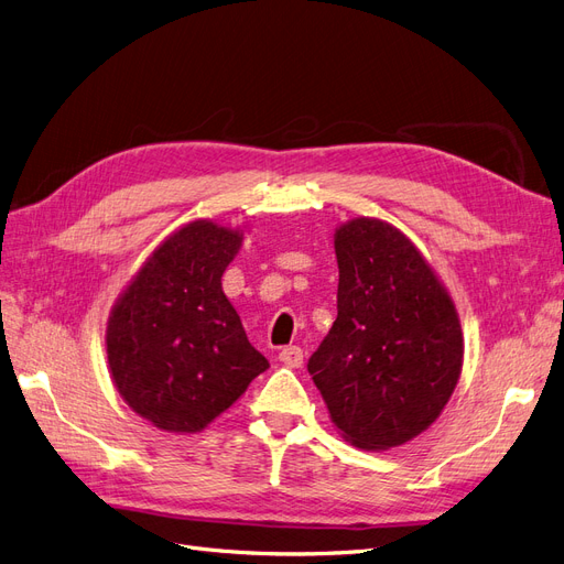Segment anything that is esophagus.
Segmentation results:
<instances>
[{"instance_id":"esophagus-1","label":"esophagus","mask_w":564,"mask_h":564,"mask_svg":"<svg viewBox=\"0 0 564 564\" xmlns=\"http://www.w3.org/2000/svg\"><path fill=\"white\" fill-rule=\"evenodd\" d=\"M279 361L285 364L288 369H300V366L304 364V352L297 346H288L279 352Z\"/></svg>"}]
</instances>
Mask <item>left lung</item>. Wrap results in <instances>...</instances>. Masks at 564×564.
I'll list each match as a JSON object with an SVG mask.
<instances>
[{
    "instance_id": "8db88e82",
    "label": "left lung",
    "mask_w": 564,
    "mask_h": 564,
    "mask_svg": "<svg viewBox=\"0 0 564 564\" xmlns=\"http://www.w3.org/2000/svg\"><path fill=\"white\" fill-rule=\"evenodd\" d=\"M334 253L338 315L308 373L350 445L401 447L443 414L460 378L456 304L422 251L380 218L340 224Z\"/></svg>"
}]
</instances>
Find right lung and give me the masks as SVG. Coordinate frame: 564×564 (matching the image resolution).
Returning a JSON list of instances; mask_svg holds the SVG:
<instances>
[{
  "label": "right lung",
  "mask_w": 564,
  "mask_h": 564,
  "mask_svg": "<svg viewBox=\"0 0 564 564\" xmlns=\"http://www.w3.org/2000/svg\"><path fill=\"white\" fill-rule=\"evenodd\" d=\"M243 230L198 218L165 237L108 315L106 352L124 403L167 433H200L269 361L221 288Z\"/></svg>",
  "instance_id": "add662e5"
}]
</instances>
